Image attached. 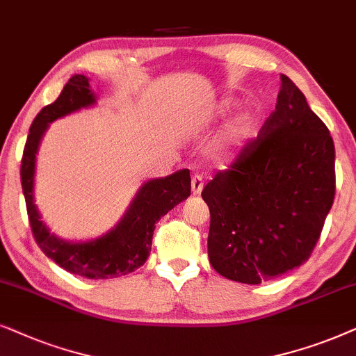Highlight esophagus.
Listing matches in <instances>:
<instances>
[{"label":"esophagus","mask_w":356,"mask_h":356,"mask_svg":"<svg viewBox=\"0 0 356 356\" xmlns=\"http://www.w3.org/2000/svg\"><path fill=\"white\" fill-rule=\"evenodd\" d=\"M203 191V177L200 174H195L192 177V193L193 195H198Z\"/></svg>","instance_id":"34e87169"}]
</instances>
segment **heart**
I'll return each instance as SVG.
<instances>
[{"label": "heart", "instance_id": "obj_1", "mask_svg": "<svg viewBox=\"0 0 356 356\" xmlns=\"http://www.w3.org/2000/svg\"><path fill=\"white\" fill-rule=\"evenodd\" d=\"M234 108V102L231 99H222V101L215 107V115L226 117L227 113ZM259 131V117L255 113L245 112L239 115L236 120L231 123L229 130H227L226 138L216 146L218 153L225 154L231 146H236L239 143H244L250 138H254Z\"/></svg>", "mask_w": 356, "mask_h": 356}]
</instances>
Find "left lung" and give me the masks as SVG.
Instances as JSON below:
<instances>
[{
	"label": "left lung",
	"mask_w": 356,
	"mask_h": 356,
	"mask_svg": "<svg viewBox=\"0 0 356 356\" xmlns=\"http://www.w3.org/2000/svg\"><path fill=\"white\" fill-rule=\"evenodd\" d=\"M208 257L229 280L259 285L305 264L335 197V148L325 123L285 74L260 134L202 192Z\"/></svg>",
	"instance_id": "obj_1"
}]
</instances>
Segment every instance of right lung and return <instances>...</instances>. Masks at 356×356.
<instances>
[{
    "label": "right lung",
    "instance_id": "1",
    "mask_svg": "<svg viewBox=\"0 0 356 356\" xmlns=\"http://www.w3.org/2000/svg\"><path fill=\"white\" fill-rule=\"evenodd\" d=\"M94 104L96 94L89 88L86 76H71L58 99L42 108L32 122L24 146L21 184L32 234L42 252L66 272L91 280H104L129 275L146 262L151 252L154 225L161 216L191 195V172L188 169H181L168 177L145 182L117 226L101 238L86 243H70L56 238L40 220L34 203L35 154L49 123Z\"/></svg>",
    "mask_w": 356,
    "mask_h": 356
}]
</instances>
